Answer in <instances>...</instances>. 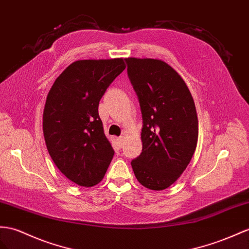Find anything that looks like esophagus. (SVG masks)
Returning <instances> with one entry per match:
<instances>
[{"label": "esophagus", "instance_id": "1", "mask_svg": "<svg viewBox=\"0 0 249 249\" xmlns=\"http://www.w3.org/2000/svg\"><path fill=\"white\" fill-rule=\"evenodd\" d=\"M123 141H124L123 137H119V138H117V143H118V146H119V147H122Z\"/></svg>", "mask_w": 249, "mask_h": 249}]
</instances>
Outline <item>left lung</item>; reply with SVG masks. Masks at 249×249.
I'll list each match as a JSON object with an SVG mask.
<instances>
[{
    "label": "left lung",
    "instance_id": "8db88e82",
    "mask_svg": "<svg viewBox=\"0 0 249 249\" xmlns=\"http://www.w3.org/2000/svg\"><path fill=\"white\" fill-rule=\"evenodd\" d=\"M126 63L143 120V148L131 167L143 186L163 190L179 179L196 150L195 102L185 82L165 62L128 58Z\"/></svg>",
    "mask_w": 249,
    "mask_h": 249
}]
</instances>
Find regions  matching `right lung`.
I'll use <instances>...</instances> for the list:
<instances>
[{
  "instance_id": "right-lung-1",
  "label": "right lung",
  "mask_w": 249,
  "mask_h": 249,
  "mask_svg": "<svg viewBox=\"0 0 249 249\" xmlns=\"http://www.w3.org/2000/svg\"><path fill=\"white\" fill-rule=\"evenodd\" d=\"M125 69L123 59L73 62L56 78L43 113V132L55 166L80 186L98 184L114 150L105 137L99 103Z\"/></svg>"
}]
</instances>
